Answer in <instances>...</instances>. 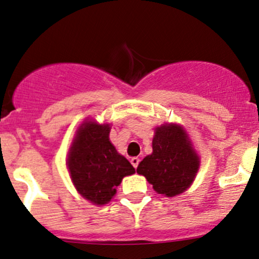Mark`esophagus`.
Masks as SVG:
<instances>
[{
    "instance_id": "34e87169",
    "label": "esophagus",
    "mask_w": 259,
    "mask_h": 259,
    "mask_svg": "<svg viewBox=\"0 0 259 259\" xmlns=\"http://www.w3.org/2000/svg\"><path fill=\"white\" fill-rule=\"evenodd\" d=\"M131 164L133 165V167L137 168L138 164H139V159L138 158H132V159H131Z\"/></svg>"
}]
</instances>
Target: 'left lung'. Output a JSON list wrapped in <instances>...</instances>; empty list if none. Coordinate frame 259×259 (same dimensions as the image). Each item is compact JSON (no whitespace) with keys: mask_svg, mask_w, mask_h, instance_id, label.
Instances as JSON below:
<instances>
[{"mask_svg":"<svg viewBox=\"0 0 259 259\" xmlns=\"http://www.w3.org/2000/svg\"><path fill=\"white\" fill-rule=\"evenodd\" d=\"M153 153L139 162L137 172L143 175L154 191L166 197L184 193L194 181L199 156L185 128L176 123L156 127Z\"/></svg>","mask_w":259,"mask_h":259,"instance_id":"1","label":"left lung"}]
</instances>
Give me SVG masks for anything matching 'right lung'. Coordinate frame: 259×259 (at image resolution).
<instances>
[{
	"mask_svg": "<svg viewBox=\"0 0 259 259\" xmlns=\"http://www.w3.org/2000/svg\"><path fill=\"white\" fill-rule=\"evenodd\" d=\"M110 130L109 123L85 120L75 132L67 158V167L78 193L97 205L109 203L122 179L136 172L110 142Z\"/></svg>",
	"mask_w": 259,
	"mask_h": 259,
	"instance_id": "right-lung-1",
	"label": "right lung"
}]
</instances>
